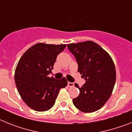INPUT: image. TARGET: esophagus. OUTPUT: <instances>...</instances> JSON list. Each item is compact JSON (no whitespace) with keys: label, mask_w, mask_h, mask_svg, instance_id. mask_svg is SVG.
<instances>
[{"label":"esophagus","mask_w":132,"mask_h":132,"mask_svg":"<svg viewBox=\"0 0 132 132\" xmlns=\"http://www.w3.org/2000/svg\"><path fill=\"white\" fill-rule=\"evenodd\" d=\"M68 86L69 87H72L74 86V83L73 82H68Z\"/></svg>","instance_id":"34e87169"}]
</instances>
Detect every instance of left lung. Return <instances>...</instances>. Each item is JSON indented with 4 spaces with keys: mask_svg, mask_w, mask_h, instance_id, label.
I'll return each instance as SVG.
<instances>
[{
    "mask_svg": "<svg viewBox=\"0 0 132 132\" xmlns=\"http://www.w3.org/2000/svg\"><path fill=\"white\" fill-rule=\"evenodd\" d=\"M67 47L76 58L78 71L86 80L80 88L75 84L80 90L73 100L75 106L85 113L96 111L112 93L116 75L114 61L106 51L92 41L69 44Z\"/></svg>",
    "mask_w": 132,
    "mask_h": 132,
    "instance_id": "1",
    "label": "left lung"
}]
</instances>
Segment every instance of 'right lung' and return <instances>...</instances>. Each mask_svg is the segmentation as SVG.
<instances>
[{
  "label": "right lung",
  "instance_id": "1",
  "mask_svg": "<svg viewBox=\"0 0 132 132\" xmlns=\"http://www.w3.org/2000/svg\"><path fill=\"white\" fill-rule=\"evenodd\" d=\"M65 47L66 44L38 43L20 59L15 70V83L21 98L31 109L44 112L52 108L61 88L67 85L65 77L57 80L48 77L57 56Z\"/></svg>",
  "mask_w": 132,
  "mask_h": 132
}]
</instances>
